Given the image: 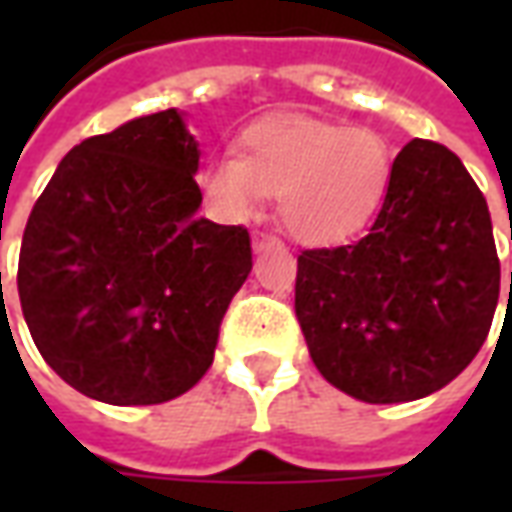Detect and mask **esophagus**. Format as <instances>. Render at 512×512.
<instances>
[{"label":"esophagus","instance_id":"esophagus-1","mask_svg":"<svg viewBox=\"0 0 512 512\" xmlns=\"http://www.w3.org/2000/svg\"><path fill=\"white\" fill-rule=\"evenodd\" d=\"M279 241L274 238V235H268V233H255L252 235V249H255L257 255L260 252H266V249H271V246H277Z\"/></svg>","mask_w":512,"mask_h":512}]
</instances>
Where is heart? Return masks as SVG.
Returning a JSON list of instances; mask_svg holds the SVG:
<instances>
[{"label":"heart","instance_id":"obj_1","mask_svg":"<svg viewBox=\"0 0 512 512\" xmlns=\"http://www.w3.org/2000/svg\"><path fill=\"white\" fill-rule=\"evenodd\" d=\"M392 147L373 128L304 115L263 117L235 139V156L205 158L194 186L216 219L241 224L266 197L296 241L334 244L376 213L392 180Z\"/></svg>","mask_w":512,"mask_h":512}]
</instances>
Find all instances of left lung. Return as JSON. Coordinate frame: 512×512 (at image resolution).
I'll list each match as a JSON object with an SVG mask.
<instances>
[{
  "label": "left lung",
  "instance_id": "obj_1",
  "mask_svg": "<svg viewBox=\"0 0 512 512\" xmlns=\"http://www.w3.org/2000/svg\"><path fill=\"white\" fill-rule=\"evenodd\" d=\"M499 301L491 213L461 158L411 139L365 238L299 255L296 315L321 376L365 403L461 376Z\"/></svg>",
  "mask_w": 512,
  "mask_h": 512
}]
</instances>
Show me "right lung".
<instances>
[{
    "mask_svg": "<svg viewBox=\"0 0 512 512\" xmlns=\"http://www.w3.org/2000/svg\"><path fill=\"white\" fill-rule=\"evenodd\" d=\"M200 145L178 109L62 158L29 213L18 296L40 356L82 395L153 406L211 367L252 271L244 227L200 219Z\"/></svg>",
    "mask_w": 512,
    "mask_h": 512,
    "instance_id": "right-lung-1",
    "label": "right lung"
}]
</instances>
